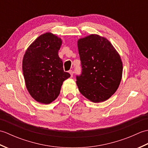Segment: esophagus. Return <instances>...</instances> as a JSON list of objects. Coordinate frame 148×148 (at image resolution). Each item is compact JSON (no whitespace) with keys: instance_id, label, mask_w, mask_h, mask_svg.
<instances>
[{"instance_id":"obj_1","label":"esophagus","mask_w":148,"mask_h":148,"mask_svg":"<svg viewBox=\"0 0 148 148\" xmlns=\"http://www.w3.org/2000/svg\"><path fill=\"white\" fill-rule=\"evenodd\" d=\"M69 73H70V74H71V77L73 76V71H72V70H70V71H69Z\"/></svg>"}]
</instances>
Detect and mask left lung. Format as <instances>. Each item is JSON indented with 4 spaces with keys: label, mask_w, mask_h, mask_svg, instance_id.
Here are the masks:
<instances>
[{
    "label": "left lung",
    "mask_w": 148,
    "mask_h": 148,
    "mask_svg": "<svg viewBox=\"0 0 148 148\" xmlns=\"http://www.w3.org/2000/svg\"><path fill=\"white\" fill-rule=\"evenodd\" d=\"M77 46L81 66V73L76 76L78 89L91 101H105L121 80L120 56L108 39L95 34L80 39Z\"/></svg>",
    "instance_id": "left-lung-1"
}]
</instances>
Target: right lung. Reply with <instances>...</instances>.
<instances>
[{"instance_id":"right-lung-1","label":"right lung","mask_w":148,"mask_h":148,"mask_svg":"<svg viewBox=\"0 0 148 148\" xmlns=\"http://www.w3.org/2000/svg\"><path fill=\"white\" fill-rule=\"evenodd\" d=\"M62 40L46 33L34 40L23 59V73L26 87L36 101L51 103L60 92L63 82L71 75L64 72L62 60L58 56Z\"/></svg>"}]
</instances>
